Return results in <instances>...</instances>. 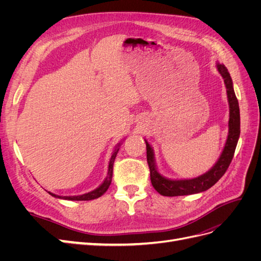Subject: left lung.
Listing matches in <instances>:
<instances>
[{
  "instance_id": "left-lung-1",
  "label": "left lung",
  "mask_w": 261,
  "mask_h": 261,
  "mask_svg": "<svg viewBox=\"0 0 261 261\" xmlns=\"http://www.w3.org/2000/svg\"><path fill=\"white\" fill-rule=\"evenodd\" d=\"M217 69L223 81L226 88V96L228 101V108H230V120H228V134L225 141V146L222 150L220 158L216 164L202 175L188 179H171L164 177L158 171L154 160V153L151 146L146 141L147 148V162L150 169V179L155 191L162 196H184L193 195L207 191L210 187L215 185L217 181L224 175L228 165H230L233 155L235 152L236 145L240 138L241 133V118H240V107L238 98L235 96L232 78L228 73L227 68L217 63Z\"/></svg>"
}]
</instances>
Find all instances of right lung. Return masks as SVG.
Wrapping results in <instances>:
<instances>
[{
    "instance_id": "add662e5",
    "label": "right lung",
    "mask_w": 261,
    "mask_h": 261,
    "mask_svg": "<svg viewBox=\"0 0 261 261\" xmlns=\"http://www.w3.org/2000/svg\"><path fill=\"white\" fill-rule=\"evenodd\" d=\"M120 146L121 144H118L114 151L111 155V159H110V162H109V169H108V175L107 177L105 178V180L102 181V184L97 187L96 189H93V191L87 193V194H84V195H80V196H59V195H55L53 193H50L48 192L51 196L55 197V198H60V199H65V200H92V199H96V198H99L100 196L103 195L107 191L108 188L110 186V184H111V180H112V175H113V163H114V160L116 158V154L118 152V150H120Z\"/></svg>"
}]
</instances>
